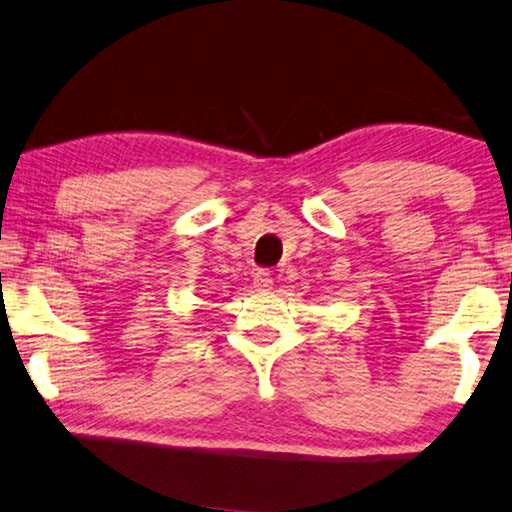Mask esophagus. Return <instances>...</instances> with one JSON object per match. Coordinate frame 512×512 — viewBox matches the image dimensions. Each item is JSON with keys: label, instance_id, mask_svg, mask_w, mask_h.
Wrapping results in <instances>:
<instances>
[{"label": "esophagus", "instance_id": "34e87169", "mask_svg": "<svg viewBox=\"0 0 512 512\" xmlns=\"http://www.w3.org/2000/svg\"><path fill=\"white\" fill-rule=\"evenodd\" d=\"M253 285L259 289V291H271L273 289V278L269 271H257L255 278H253Z\"/></svg>", "mask_w": 512, "mask_h": 512}]
</instances>
